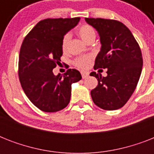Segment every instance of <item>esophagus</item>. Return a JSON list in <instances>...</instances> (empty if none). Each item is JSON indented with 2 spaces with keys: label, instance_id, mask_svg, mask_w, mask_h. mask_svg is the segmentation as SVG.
Here are the masks:
<instances>
[{
  "label": "esophagus",
  "instance_id": "34e87169",
  "mask_svg": "<svg viewBox=\"0 0 154 154\" xmlns=\"http://www.w3.org/2000/svg\"><path fill=\"white\" fill-rule=\"evenodd\" d=\"M88 76H89V73L86 72H82V77L83 79H85V78H86V77H88Z\"/></svg>",
  "mask_w": 154,
  "mask_h": 154
}]
</instances>
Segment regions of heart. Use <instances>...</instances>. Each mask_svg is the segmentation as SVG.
<instances>
[{"mask_svg":"<svg viewBox=\"0 0 154 154\" xmlns=\"http://www.w3.org/2000/svg\"><path fill=\"white\" fill-rule=\"evenodd\" d=\"M77 32L80 37H82V39L85 42H88L91 39H94L95 35H96L94 27L89 24H84V25H81L77 30ZM70 39H71V36L69 33H65L64 35L62 41H61V48L64 51L67 49L70 42ZM92 56H82V57H79L77 59H75L73 64L75 65V66H77L79 69H85L89 68Z\"/></svg>","mask_w":154,"mask_h":154,"instance_id":"obj_1","label":"heart"}]
</instances>
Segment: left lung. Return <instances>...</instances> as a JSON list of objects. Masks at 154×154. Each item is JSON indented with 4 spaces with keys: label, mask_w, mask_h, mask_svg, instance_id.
<instances>
[{
    "label": "left lung",
    "mask_w": 154,
    "mask_h": 154,
    "mask_svg": "<svg viewBox=\"0 0 154 154\" xmlns=\"http://www.w3.org/2000/svg\"><path fill=\"white\" fill-rule=\"evenodd\" d=\"M85 20L97 30L101 39L94 69H107L106 77L90 73L98 81L90 93L92 99L103 109H118L129 101L138 83L143 65L141 48L130 30L118 20L89 17Z\"/></svg>",
    "instance_id": "obj_1"
}]
</instances>
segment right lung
Masks as SVG:
<instances>
[{"mask_svg":"<svg viewBox=\"0 0 154 154\" xmlns=\"http://www.w3.org/2000/svg\"><path fill=\"white\" fill-rule=\"evenodd\" d=\"M79 20L80 17L44 19L25 36L20 46V85L28 98L42 111L57 112L66 107L71 97V85L82 79L75 69H69L63 76L53 72L60 64L64 35Z\"/></svg>","mask_w":154,"mask_h":154,"instance_id":"add662e5","label":"right lung"}]
</instances>
